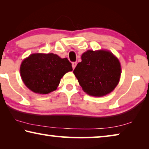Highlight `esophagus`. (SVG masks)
<instances>
[{"label":"esophagus","instance_id":"esophagus-1","mask_svg":"<svg viewBox=\"0 0 149 149\" xmlns=\"http://www.w3.org/2000/svg\"><path fill=\"white\" fill-rule=\"evenodd\" d=\"M76 65H77V62H72V68H73V69L75 68V66H76Z\"/></svg>","mask_w":149,"mask_h":149}]
</instances>
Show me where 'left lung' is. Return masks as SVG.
<instances>
[{
  "label": "left lung",
  "instance_id": "obj_1",
  "mask_svg": "<svg viewBox=\"0 0 149 149\" xmlns=\"http://www.w3.org/2000/svg\"><path fill=\"white\" fill-rule=\"evenodd\" d=\"M121 65L112 52L87 50L74 70L81 87L87 94L102 97L115 89L120 81Z\"/></svg>",
  "mask_w": 149,
  "mask_h": 149
}]
</instances>
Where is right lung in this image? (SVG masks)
<instances>
[{"label":"right lung","instance_id":"right-lung-1","mask_svg":"<svg viewBox=\"0 0 149 149\" xmlns=\"http://www.w3.org/2000/svg\"><path fill=\"white\" fill-rule=\"evenodd\" d=\"M71 62L53 53L32 54L22 62L20 75L33 92L46 95L54 91L65 73L72 71Z\"/></svg>","mask_w":149,"mask_h":149}]
</instances>
